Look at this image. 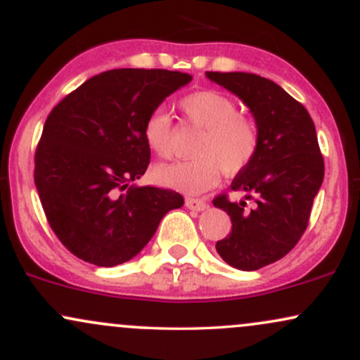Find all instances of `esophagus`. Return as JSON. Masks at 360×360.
Returning a JSON list of instances; mask_svg holds the SVG:
<instances>
[{"mask_svg":"<svg viewBox=\"0 0 360 360\" xmlns=\"http://www.w3.org/2000/svg\"><path fill=\"white\" fill-rule=\"evenodd\" d=\"M184 203L193 212H203L206 206H208V203L205 200H201V198H186Z\"/></svg>","mask_w":360,"mask_h":360,"instance_id":"34e87169","label":"esophagus"}]
</instances>
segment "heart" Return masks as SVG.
I'll list each match as a JSON object with an SVG mask.
<instances>
[{
    "label": "heart",
    "mask_w": 360,
    "mask_h": 360,
    "mask_svg": "<svg viewBox=\"0 0 360 360\" xmlns=\"http://www.w3.org/2000/svg\"><path fill=\"white\" fill-rule=\"evenodd\" d=\"M186 122L201 128L193 143V159L154 169L159 184L183 193L213 188L221 176H237L250 166L259 150L257 123L238 111V105L220 91L205 89L179 101ZM143 140L154 154L169 159L174 152V123L166 110L157 108L143 122Z\"/></svg>",
    "instance_id": "1"
}]
</instances>
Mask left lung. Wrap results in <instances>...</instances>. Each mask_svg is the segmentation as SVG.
Wrapping results in <instances>:
<instances>
[{
    "mask_svg": "<svg viewBox=\"0 0 360 360\" xmlns=\"http://www.w3.org/2000/svg\"><path fill=\"white\" fill-rule=\"evenodd\" d=\"M206 76L243 100L259 128L257 155L230 186L245 193V200L233 203L225 193L213 200L232 220V232L217 242V252L235 269L257 271L295 249L308 226L325 176L315 123L271 79L250 72Z\"/></svg>",
    "mask_w": 360,
    "mask_h": 360,
    "instance_id": "8db88e82",
    "label": "left lung"
}]
</instances>
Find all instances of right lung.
Segmentation results:
<instances>
[{
    "label": "right lung",
    "mask_w": 360,
    "mask_h": 360,
    "mask_svg": "<svg viewBox=\"0 0 360 360\" xmlns=\"http://www.w3.org/2000/svg\"><path fill=\"white\" fill-rule=\"evenodd\" d=\"M191 81L166 69H111L53 106L37 143L34 179L49 225L71 254L113 267L139 254L167 212L172 189L130 186L147 171L143 122Z\"/></svg>",
    "instance_id": "obj_1"
}]
</instances>
